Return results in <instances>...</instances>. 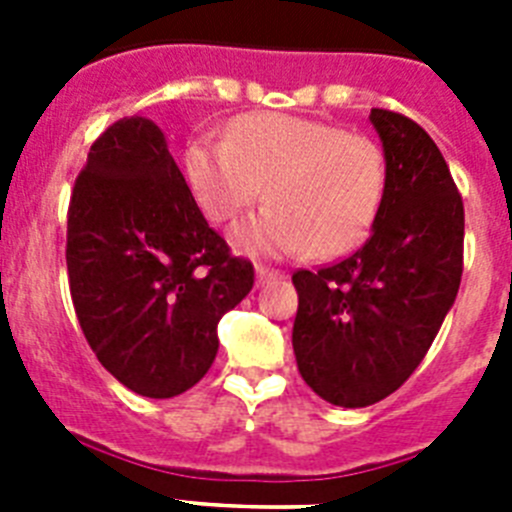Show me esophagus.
<instances>
[{
    "mask_svg": "<svg viewBox=\"0 0 512 512\" xmlns=\"http://www.w3.org/2000/svg\"><path fill=\"white\" fill-rule=\"evenodd\" d=\"M277 279H282V271L269 269V266H256V284L259 287H264L269 282H277Z\"/></svg>",
    "mask_w": 512,
    "mask_h": 512,
    "instance_id": "obj_1",
    "label": "esophagus"
}]
</instances>
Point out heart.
<instances>
[{"label": "heart", "mask_w": 512, "mask_h": 512, "mask_svg": "<svg viewBox=\"0 0 512 512\" xmlns=\"http://www.w3.org/2000/svg\"><path fill=\"white\" fill-rule=\"evenodd\" d=\"M187 174L202 210L233 220L259 202L266 210L235 228L238 248L287 256L310 248L333 259L364 241L387 189V161L374 138L295 115L256 112L230 125L228 140L200 138Z\"/></svg>", "instance_id": "obj_1"}]
</instances>
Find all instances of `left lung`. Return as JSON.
<instances>
[{"label": "left lung", "mask_w": 512, "mask_h": 512, "mask_svg": "<svg viewBox=\"0 0 512 512\" xmlns=\"http://www.w3.org/2000/svg\"><path fill=\"white\" fill-rule=\"evenodd\" d=\"M387 189L364 246L338 264L292 274V348L323 400L366 408L408 382L428 354L464 271V202L431 135L374 107Z\"/></svg>", "instance_id": "obj_1"}]
</instances>
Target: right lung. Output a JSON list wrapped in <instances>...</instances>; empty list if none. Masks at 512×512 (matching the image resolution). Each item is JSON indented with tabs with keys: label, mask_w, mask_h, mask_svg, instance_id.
I'll use <instances>...</instances> for the list:
<instances>
[{
	"label": "right lung",
	"mask_w": 512,
	"mask_h": 512,
	"mask_svg": "<svg viewBox=\"0 0 512 512\" xmlns=\"http://www.w3.org/2000/svg\"><path fill=\"white\" fill-rule=\"evenodd\" d=\"M66 266L76 318L99 364L135 395L200 382L217 323L253 287V264L207 225L148 117L94 140L69 202Z\"/></svg>",
	"instance_id": "right-lung-1"
}]
</instances>
